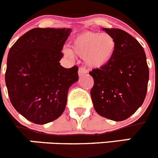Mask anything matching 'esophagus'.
I'll return each instance as SVG.
<instances>
[{
  "label": "esophagus",
  "instance_id": "obj_1",
  "mask_svg": "<svg viewBox=\"0 0 158 158\" xmlns=\"http://www.w3.org/2000/svg\"><path fill=\"white\" fill-rule=\"evenodd\" d=\"M87 70H86L84 68H83V67H81V68H79V70H78L79 76L84 75V74H87Z\"/></svg>",
  "mask_w": 158,
  "mask_h": 158
}]
</instances>
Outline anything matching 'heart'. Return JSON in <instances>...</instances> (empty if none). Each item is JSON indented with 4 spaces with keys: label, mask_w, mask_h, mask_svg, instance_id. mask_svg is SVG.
<instances>
[{
    "label": "heart",
    "mask_w": 158,
    "mask_h": 158,
    "mask_svg": "<svg viewBox=\"0 0 158 158\" xmlns=\"http://www.w3.org/2000/svg\"><path fill=\"white\" fill-rule=\"evenodd\" d=\"M114 37L107 33L84 31L76 36L71 43V51L65 54L77 55L84 58V63L91 68H100L111 60L116 51Z\"/></svg>",
    "instance_id": "b5f03b06"
}]
</instances>
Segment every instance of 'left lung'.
Returning <instances> with one entry per match:
<instances>
[{"label": "left lung", "mask_w": 158, "mask_h": 158, "mask_svg": "<svg viewBox=\"0 0 158 158\" xmlns=\"http://www.w3.org/2000/svg\"><path fill=\"white\" fill-rule=\"evenodd\" d=\"M103 30L114 37L117 48L107 65L89 72L94 83L90 96L98 114L121 121L130 118L143 103L149 68L144 50L134 37L118 28Z\"/></svg>", "instance_id": "obj_1"}]
</instances>
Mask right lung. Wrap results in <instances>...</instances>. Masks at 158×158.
Segmentation results:
<instances>
[{
    "instance_id": "obj_1",
    "label": "right lung",
    "mask_w": 158,
    "mask_h": 158,
    "mask_svg": "<svg viewBox=\"0 0 158 158\" xmlns=\"http://www.w3.org/2000/svg\"><path fill=\"white\" fill-rule=\"evenodd\" d=\"M70 28L27 31L7 55L5 83L13 107L26 119L44 124L63 114L69 87L78 81V67L65 68L59 61Z\"/></svg>"
}]
</instances>
